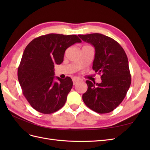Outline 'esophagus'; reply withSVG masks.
<instances>
[{"mask_svg": "<svg viewBox=\"0 0 150 150\" xmlns=\"http://www.w3.org/2000/svg\"><path fill=\"white\" fill-rule=\"evenodd\" d=\"M79 81V79L76 78H72V83H73V84H76Z\"/></svg>", "mask_w": 150, "mask_h": 150, "instance_id": "obj_1", "label": "esophagus"}]
</instances>
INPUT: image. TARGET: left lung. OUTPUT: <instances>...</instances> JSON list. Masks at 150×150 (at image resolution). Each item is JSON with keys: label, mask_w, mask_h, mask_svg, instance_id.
Listing matches in <instances>:
<instances>
[{"label": "left lung", "mask_w": 150, "mask_h": 150, "mask_svg": "<svg viewBox=\"0 0 150 150\" xmlns=\"http://www.w3.org/2000/svg\"><path fill=\"white\" fill-rule=\"evenodd\" d=\"M95 49L93 69L101 74V83L86 81L88 90L83 95L85 104L93 111L108 113L123 100L131 84L128 57L124 49L113 39L101 34L78 35Z\"/></svg>", "instance_id": "obj_1"}]
</instances>
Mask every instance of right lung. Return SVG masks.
<instances>
[{"instance_id":"right-lung-1","label":"right lung","mask_w":150,"mask_h":150,"mask_svg":"<svg viewBox=\"0 0 150 150\" xmlns=\"http://www.w3.org/2000/svg\"><path fill=\"white\" fill-rule=\"evenodd\" d=\"M76 42H81L76 35L49 34L26 46L18 67V80L24 96L36 111L51 114L65 104L72 81L69 77L54 76V65L61 64L66 50Z\"/></svg>"}]
</instances>
